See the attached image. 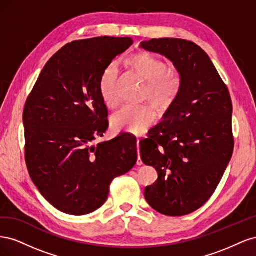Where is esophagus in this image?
Returning a JSON list of instances; mask_svg holds the SVG:
<instances>
[{"instance_id": "34e87169", "label": "esophagus", "mask_w": 256, "mask_h": 256, "mask_svg": "<svg viewBox=\"0 0 256 256\" xmlns=\"http://www.w3.org/2000/svg\"><path fill=\"white\" fill-rule=\"evenodd\" d=\"M140 138H138L136 140V147H138V160H136V164L138 166H142L143 162L141 160V157H140Z\"/></svg>"}]
</instances>
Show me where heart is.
Wrapping results in <instances>:
<instances>
[{
  "mask_svg": "<svg viewBox=\"0 0 256 256\" xmlns=\"http://www.w3.org/2000/svg\"><path fill=\"white\" fill-rule=\"evenodd\" d=\"M127 66L145 82L142 98L160 109L172 106L180 92L182 76L168 62L152 54L140 52L126 60ZM120 70L115 63L108 65L99 79V95L108 108L118 104L116 83ZM156 111L148 104L122 106L113 118L111 125L116 132L141 134L156 120Z\"/></svg>",
  "mask_w": 256,
  "mask_h": 256,
  "instance_id": "heart-1",
  "label": "heart"
}]
</instances>
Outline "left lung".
Masks as SVG:
<instances>
[{
	"label": "left lung",
	"mask_w": 256,
	"mask_h": 256,
	"mask_svg": "<svg viewBox=\"0 0 256 256\" xmlns=\"http://www.w3.org/2000/svg\"><path fill=\"white\" fill-rule=\"evenodd\" d=\"M141 47L171 60L182 76L180 95L164 120L140 142L142 161L158 173L144 196L162 214L184 216L210 198L233 154L230 92L196 44L154 38Z\"/></svg>",
	"instance_id": "obj_1"
}]
</instances>
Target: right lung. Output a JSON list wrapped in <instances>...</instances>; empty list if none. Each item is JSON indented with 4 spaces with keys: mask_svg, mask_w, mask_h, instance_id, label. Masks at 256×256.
Segmentation results:
<instances>
[{
    "mask_svg": "<svg viewBox=\"0 0 256 256\" xmlns=\"http://www.w3.org/2000/svg\"><path fill=\"white\" fill-rule=\"evenodd\" d=\"M132 44L130 37L104 36L65 44L46 64L26 99L28 174L42 196L65 214L83 216L102 207L114 178L136 164L132 134L92 145L109 127L100 76Z\"/></svg>",
    "mask_w": 256,
    "mask_h": 256,
    "instance_id": "add662e5",
    "label": "right lung"
}]
</instances>
